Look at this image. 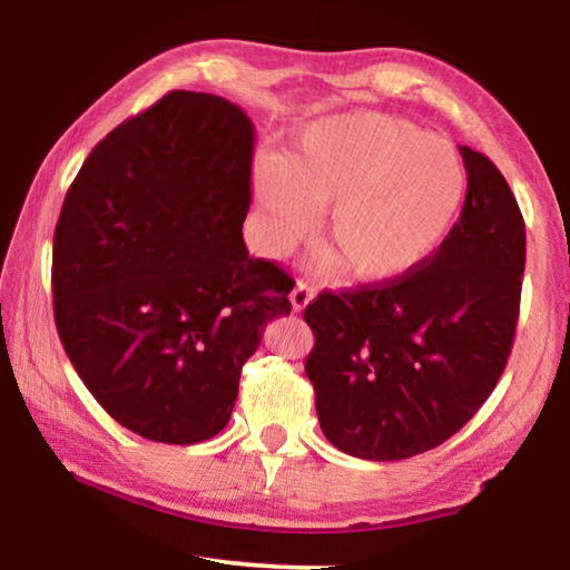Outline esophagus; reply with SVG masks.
<instances>
[{
	"instance_id": "1",
	"label": "esophagus",
	"mask_w": 570,
	"mask_h": 570,
	"mask_svg": "<svg viewBox=\"0 0 570 570\" xmlns=\"http://www.w3.org/2000/svg\"><path fill=\"white\" fill-rule=\"evenodd\" d=\"M292 306H294V312H304V308L308 306V302H312L314 298V288L308 286L306 282H298L294 288H292Z\"/></svg>"
}]
</instances>
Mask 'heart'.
<instances>
[{
    "label": "heart",
    "instance_id": "b5f03b06",
    "mask_svg": "<svg viewBox=\"0 0 570 570\" xmlns=\"http://www.w3.org/2000/svg\"><path fill=\"white\" fill-rule=\"evenodd\" d=\"M465 166L452 142L384 112H346L298 132L284 158L254 166V234L282 256L314 228L334 248L320 268L342 264L360 282L414 272L448 238L465 198Z\"/></svg>",
    "mask_w": 570,
    "mask_h": 570
}]
</instances>
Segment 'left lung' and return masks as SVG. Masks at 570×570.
I'll return each mask as SVG.
<instances>
[{
    "instance_id": "left-lung-1",
    "label": "left lung",
    "mask_w": 570,
    "mask_h": 570,
    "mask_svg": "<svg viewBox=\"0 0 570 570\" xmlns=\"http://www.w3.org/2000/svg\"><path fill=\"white\" fill-rule=\"evenodd\" d=\"M468 196L428 262L392 282L324 292L304 320L324 438L362 460L438 448L495 390L513 346L525 268V224L490 158L460 148Z\"/></svg>"
}]
</instances>
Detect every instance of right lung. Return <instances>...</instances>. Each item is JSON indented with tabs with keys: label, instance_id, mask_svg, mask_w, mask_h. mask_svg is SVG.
I'll use <instances>...</instances> for the list:
<instances>
[{
	"label": "right lung",
	"instance_id": "add662e5",
	"mask_svg": "<svg viewBox=\"0 0 570 570\" xmlns=\"http://www.w3.org/2000/svg\"><path fill=\"white\" fill-rule=\"evenodd\" d=\"M254 132L238 105L176 90L92 148L55 228V324L102 410L193 445L230 420L240 366L294 282L240 236Z\"/></svg>",
	"mask_w": 570,
	"mask_h": 570
}]
</instances>
